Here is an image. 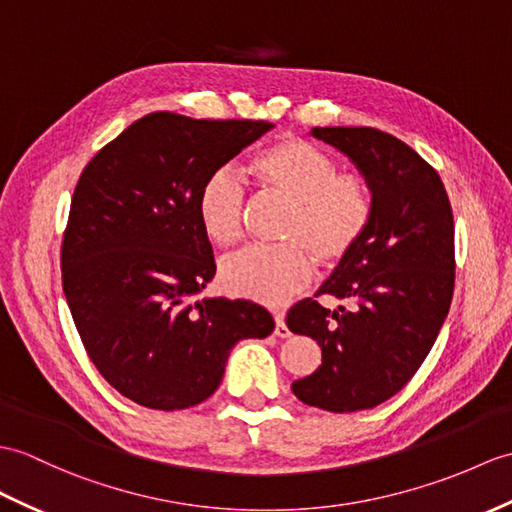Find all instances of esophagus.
<instances>
[{"label":"esophagus","mask_w":512,"mask_h":512,"mask_svg":"<svg viewBox=\"0 0 512 512\" xmlns=\"http://www.w3.org/2000/svg\"><path fill=\"white\" fill-rule=\"evenodd\" d=\"M275 336H279V338L290 336V329H288V325H285L283 314H275Z\"/></svg>","instance_id":"34e87169"}]
</instances>
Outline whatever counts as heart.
<instances>
[{
    "label": "heart",
    "instance_id": "1",
    "mask_svg": "<svg viewBox=\"0 0 512 512\" xmlns=\"http://www.w3.org/2000/svg\"><path fill=\"white\" fill-rule=\"evenodd\" d=\"M261 192L290 202L279 240L255 246L220 266L224 292L277 305L303 290L314 261L336 268L360 246L373 220V192L360 172H338L327 152L299 137H285L253 161ZM198 220L218 246H235L246 231V189L231 170L213 172L198 192Z\"/></svg>",
    "mask_w": 512,
    "mask_h": 512
}]
</instances>
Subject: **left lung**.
Here are the masks:
<instances>
[{
  "label": "left lung",
  "instance_id": "left-lung-1",
  "mask_svg": "<svg viewBox=\"0 0 512 512\" xmlns=\"http://www.w3.org/2000/svg\"><path fill=\"white\" fill-rule=\"evenodd\" d=\"M312 135L358 165L373 220L316 292L342 301L338 310L305 299L285 318L323 351L292 392L320 410H368L410 382L445 323L456 281L454 213L441 176L401 139L368 126H316Z\"/></svg>",
  "mask_w": 512,
  "mask_h": 512
}]
</instances>
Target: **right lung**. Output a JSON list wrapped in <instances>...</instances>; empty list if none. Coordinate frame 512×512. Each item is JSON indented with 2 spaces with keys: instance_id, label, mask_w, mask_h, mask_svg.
Wrapping results in <instances>:
<instances>
[{
  "instance_id": "add662e5",
  "label": "right lung",
  "mask_w": 512,
  "mask_h": 512,
  "mask_svg": "<svg viewBox=\"0 0 512 512\" xmlns=\"http://www.w3.org/2000/svg\"><path fill=\"white\" fill-rule=\"evenodd\" d=\"M272 124L159 111L82 170L63 233V292L85 351L130 401L183 410L211 397L235 342L275 320L251 301L189 303L216 275L198 220L207 178Z\"/></svg>"
}]
</instances>
